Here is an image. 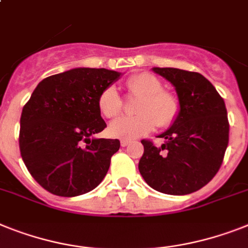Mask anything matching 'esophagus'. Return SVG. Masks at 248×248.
<instances>
[{"label": "esophagus", "mask_w": 248, "mask_h": 248, "mask_svg": "<svg viewBox=\"0 0 248 248\" xmlns=\"http://www.w3.org/2000/svg\"><path fill=\"white\" fill-rule=\"evenodd\" d=\"M130 143V140H126V139H123L122 142H120V144H122V147H126Z\"/></svg>", "instance_id": "esophagus-1"}]
</instances>
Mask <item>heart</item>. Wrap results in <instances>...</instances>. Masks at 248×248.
Masks as SVG:
<instances>
[{
  "mask_svg": "<svg viewBox=\"0 0 248 248\" xmlns=\"http://www.w3.org/2000/svg\"><path fill=\"white\" fill-rule=\"evenodd\" d=\"M125 87L130 95L139 97L134 111L137 115L123 116L109 125V134L119 139H136L149 133L156 125H171L179 114V101L157 77L149 73H139L126 79ZM99 110L102 115L112 119L120 115L123 101L114 86L106 87L99 96Z\"/></svg>",
  "mask_w": 248,
  "mask_h": 248,
  "instance_id": "obj_1",
  "label": "heart"
}]
</instances>
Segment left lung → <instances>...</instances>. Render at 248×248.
Segmentation results:
<instances>
[{"label": "left lung", "instance_id": "8db88e82", "mask_svg": "<svg viewBox=\"0 0 248 248\" xmlns=\"http://www.w3.org/2000/svg\"><path fill=\"white\" fill-rule=\"evenodd\" d=\"M152 71L175 87L180 109L172 125L158 136L165 139L162 146L142 140L139 172L159 193L187 195L209 183L222 165L230 139L226 104L200 73L159 67Z\"/></svg>", "mask_w": 248, "mask_h": 248}]
</instances>
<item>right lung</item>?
<instances>
[{
  "label": "right lung",
  "instance_id": "right-lung-1",
  "mask_svg": "<svg viewBox=\"0 0 248 248\" xmlns=\"http://www.w3.org/2000/svg\"><path fill=\"white\" fill-rule=\"evenodd\" d=\"M122 73L72 68L39 82L20 119V152L36 183L58 196H78L101 183L119 139L95 138L106 123L99 96Z\"/></svg>",
  "mask_w": 248,
  "mask_h": 248
}]
</instances>
